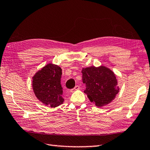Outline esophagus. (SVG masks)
Listing matches in <instances>:
<instances>
[{
    "label": "esophagus",
    "instance_id": "obj_1",
    "mask_svg": "<svg viewBox=\"0 0 150 150\" xmlns=\"http://www.w3.org/2000/svg\"><path fill=\"white\" fill-rule=\"evenodd\" d=\"M79 88V85H76V86H75L74 88H73L71 90V92H74L75 91H76V90H78Z\"/></svg>",
    "mask_w": 150,
    "mask_h": 150
}]
</instances>
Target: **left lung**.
<instances>
[{
	"instance_id": "1",
	"label": "left lung",
	"mask_w": 150,
	"mask_h": 150,
	"mask_svg": "<svg viewBox=\"0 0 150 150\" xmlns=\"http://www.w3.org/2000/svg\"><path fill=\"white\" fill-rule=\"evenodd\" d=\"M82 80L86 85L84 92L91 102L98 107L108 104L119 92L116 77L105 67L94 66L82 70Z\"/></svg>"
}]
</instances>
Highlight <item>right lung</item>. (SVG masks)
Returning a JSON list of instances; mask_svg holds the SVG:
<instances>
[{
	"instance_id": "add662e5",
	"label": "right lung",
	"mask_w": 150,
	"mask_h": 150,
	"mask_svg": "<svg viewBox=\"0 0 150 150\" xmlns=\"http://www.w3.org/2000/svg\"><path fill=\"white\" fill-rule=\"evenodd\" d=\"M62 70L49 64L36 73L33 78V88L36 97L45 105L56 107L63 104L61 85Z\"/></svg>"
}]
</instances>
